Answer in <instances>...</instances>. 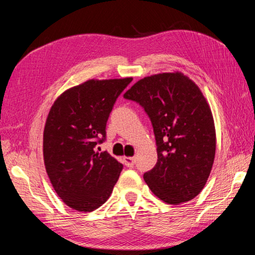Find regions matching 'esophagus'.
<instances>
[{
	"instance_id": "34e87169",
	"label": "esophagus",
	"mask_w": 255,
	"mask_h": 255,
	"mask_svg": "<svg viewBox=\"0 0 255 255\" xmlns=\"http://www.w3.org/2000/svg\"><path fill=\"white\" fill-rule=\"evenodd\" d=\"M135 157H125L124 158V164L126 165L127 167H133L135 165Z\"/></svg>"
}]
</instances>
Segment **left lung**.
I'll return each instance as SVG.
<instances>
[{
  "mask_svg": "<svg viewBox=\"0 0 255 255\" xmlns=\"http://www.w3.org/2000/svg\"><path fill=\"white\" fill-rule=\"evenodd\" d=\"M124 98L139 103L153 126L157 162L144 173L145 182L166 204L193 199L216 152L213 115L200 89L182 73H162L139 80Z\"/></svg>",
  "mask_w": 255,
  "mask_h": 255,
  "instance_id": "obj_1",
  "label": "left lung"
}]
</instances>
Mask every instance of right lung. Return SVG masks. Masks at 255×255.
I'll return each mask as SVG.
<instances>
[{"label":"right lung","mask_w":255,"mask_h":255,"mask_svg":"<svg viewBox=\"0 0 255 255\" xmlns=\"http://www.w3.org/2000/svg\"><path fill=\"white\" fill-rule=\"evenodd\" d=\"M131 77L89 80L51 106L44 129V161L56 193L71 208L93 211L110 197L123 164L97 146L118 97Z\"/></svg>","instance_id":"obj_1"}]
</instances>
